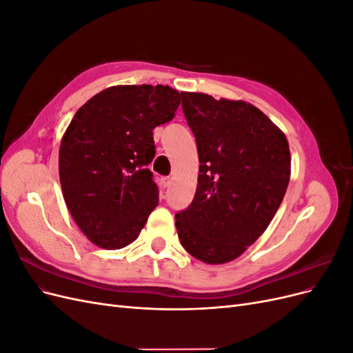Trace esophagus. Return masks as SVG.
Segmentation results:
<instances>
[{
    "label": "esophagus",
    "mask_w": 353,
    "mask_h": 353,
    "mask_svg": "<svg viewBox=\"0 0 353 353\" xmlns=\"http://www.w3.org/2000/svg\"><path fill=\"white\" fill-rule=\"evenodd\" d=\"M160 181H162V185L166 188V187H169L170 185V183H172V179H170L169 176H163L162 179H160Z\"/></svg>",
    "instance_id": "1"
}]
</instances>
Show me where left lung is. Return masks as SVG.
Here are the masks:
<instances>
[{
    "mask_svg": "<svg viewBox=\"0 0 353 353\" xmlns=\"http://www.w3.org/2000/svg\"><path fill=\"white\" fill-rule=\"evenodd\" d=\"M199 152L191 205L175 215L178 237L196 259H237L268 228L290 181L284 132L253 104L181 92Z\"/></svg>",
    "mask_w": 353,
    "mask_h": 353,
    "instance_id": "obj_1",
    "label": "left lung"
}]
</instances>
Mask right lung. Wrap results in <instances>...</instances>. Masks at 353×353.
I'll return each instance as SVG.
<instances>
[{"label": "right lung", "mask_w": 353, "mask_h": 353, "mask_svg": "<svg viewBox=\"0 0 353 353\" xmlns=\"http://www.w3.org/2000/svg\"><path fill=\"white\" fill-rule=\"evenodd\" d=\"M179 103L168 85H114L74 113L60 144V184L72 218L99 248L131 244L157 206L153 130L174 119Z\"/></svg>", "instance_id": "add662e5"}]
</instances>
